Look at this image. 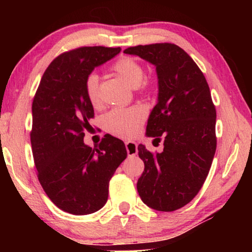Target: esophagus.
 <instances>
[{
    "label": "esophagus",
    "instance_id": "esophagus-1",
    "mask_svg": "<svg viewBox=\"0 0 252 252\" xmlns=\"http://www.w3.org/2000/svg\"><path fill=\"white\" fill-rule=\"evenodd\" d=\"M125 146H126L127 155H128L129 157L135 156V155L137 154V146H136V143L133 142V141H126Z\"/></svg>",
    "mask_w": 252,
    "mask_h": 252
}]
</instances>
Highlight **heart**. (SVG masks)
<instances>
[{
    "instance_id": "b5f03b06",
    "label": "heart",
    "mask_w": 252,
    "mask_h": 252,
    "mask_svg": "<svg viewBox=\"0 0 252 252\" xmlns=\"http://www.w3.org/2000/svg\"><path fill=\"white\" fill-rule=\"evenodd\" d=\"M117 72L130 87H139L144 78V70L139 62L132 57H122L112 65ZM98 75L93 73L86 80V95L93 106L99 104ZM147 112L139 105L130 108H116L106 113L103 118L105 129L113 135L120 137H132L139 133Z\"/></svg>"
}]
</instances>
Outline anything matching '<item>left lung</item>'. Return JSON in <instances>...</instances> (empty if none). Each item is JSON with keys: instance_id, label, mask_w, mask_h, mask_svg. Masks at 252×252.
I'll return each mask as SVG.
<instances>
[{"instance_id": "obj_1", "label": "left lung", "mask_w": 252, "mask_h": 252, "mask_svg": "<svg viewBox=\"0 0 252 252\" xmlns=\"http://www.w3.org/2000/svg\"><path fill=\"white\" fill-rule=\"evenodd\" d=\"M156 66L158 101L151 111L147 135L164 141L153 154L137 147L144 171L137 192L144 204L171 212L188 204L202 188L217 148L216 108L203 72L184 49L154 43L124 50Z\"/></svg>"}]
</instances>
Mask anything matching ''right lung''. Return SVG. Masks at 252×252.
I'll use <instances>...</instances> for the list:
<instances>
[{
    "mask_svg": "<svg viewBox=\"0 0 252 252\" xmlns=\"http://www.w3.org/2000/svg\"><path fill=\"white\" fill-rule=\"evenodd\" d=\"M120 50L97 46L61 54L34 96L31 143L37 179L51 202L71 215H89L104 206L110 179L127 157L123 141L109 134L97 147L84 142L94 118L86 80Z\"/></svg>",
    "mask_w": 252,
    "mask_h": 252,
    "instance_id": "obj_1",
    "label": "right lung"
}]
</instances>
